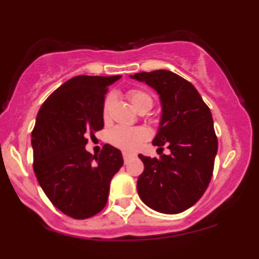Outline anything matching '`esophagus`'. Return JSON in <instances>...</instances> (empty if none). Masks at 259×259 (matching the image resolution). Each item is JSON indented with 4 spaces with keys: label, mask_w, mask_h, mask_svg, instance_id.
Wrapping results in <instances>:
<instances>
[{
    "label": "esophagus",
    "mask_w": 259,
    "mask_h": 259,
    "mask_svg": "<svg viewBox=\"0 0 259 259\" xmlns=\"http://www.w3.org/2000/svg\"><path fill=\"white\" fill-rule=\"evenodd\" d=\"M133 157H134L133 154H130V153H126V152H124V153H123V158H124V162H125V163L129 162V160L132 159Z\"/></svg>",
    "instance_id": "obj_1"
}]
</instances>
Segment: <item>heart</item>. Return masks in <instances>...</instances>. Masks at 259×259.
<instances>
[{
    "mask_svg": "<svg viewBox=\"0 0 259 259\" xmlns=\"http://www.w3.org/2000/svg\"><path fill=\"white\" fill-rule=\"evenodd\" d=\"M127 97L132 101L133 106L138 111L141 109H150L153 105V100L147 92L139 90V89H132L127 91ZM113 97L112 95H108L103 102L102 114L103 119L107 120L109 117V109H111ZM148 134L142 127H127V126H115L109 132L108 141L113 146L120 148L124 151H134L140 146L142 141L147 139Z\"/></svg>",
    "mask_w": 259,
    "mask_h": 259,
    "instance_id": "heart-1",
    "label": "heart"
}]
</instances>
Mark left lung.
Returning a JSON list of instances; mask_svg holds the SVG:
<instances>
[{
  "label": "left lung",
  "instance_id": "1",
  "mask_svg": "<svg viewBox=\"0 0 259 259\" xmlns=\"http://www.w3.org/2000/svg\"><path fill=\"white\" fill-rule=\"evenodd\" d=\"M132 78L158 92L162 120L153 145L170 150L159 159L139 154L145 165L139 196L157 212L181 213L200 200L212 179L218 150L212 113L195 86L173 72H142Z\"/></svg>",
  "mask_w": 259,
  "mask_h": 259
}]
</instances>
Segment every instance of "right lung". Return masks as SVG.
<instances>
[{
    "instance_id": "add662e5",
    "label": "right lung",
    "mask_w": 259,
    "mask_h": 259,
    "mask_svg": "<svg viewBox=\"0 0 259 259\" xmlns=\"http://www.w3.org/2000/svg\"><path fill=\"white\" fill-rule=\"evenodd\" d=\"M114 76H74L41 106L31 133L36 179L62 213L86 219L103 209L112 178L123 165L118 148L106 144L99 156L85 150L103 127V102Z\"/></svg>"
}]
</instances>
